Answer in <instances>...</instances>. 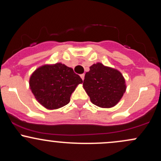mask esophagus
Segmentation results:
<instances>
[{"label":"esophagus","mask_w":161,"mask_h":161,"mask_svg":"<svg viewBox=\"0 0 161 161\" xmlns=\"http://www.w3.org/2000/svg\"><path fill=\"white\" fill-rule=\"evenodd\" d=\"M80 77L82 78V80H84V78H85V74H82V75H80Z\"/></svg>","instance_id":"1"}]
</instances>
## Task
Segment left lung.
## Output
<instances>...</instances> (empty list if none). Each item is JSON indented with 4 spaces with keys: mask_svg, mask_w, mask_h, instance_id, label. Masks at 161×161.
<instances>
[{
    "mask_svg": "<svg viewBox=\"0 0 161 161\" xmlns=\"http://www.w3.org/2000/svg\"><path fill=\"white\" fill-rule=\"evenodd\" d=\"M89 69L85 75L83 87L91 102L102 108L116 106L126 91L123 75L102 63L94 64Z\"/></svg>",
    "mask_w": 161,
    "mask_h": 161,
    "instance_id": "obj_1",
    "label": "left lung"
}]
</instances>
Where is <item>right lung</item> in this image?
<instances>
[{
	"label": "right lung",
	"mask_w": 161,
	"mask_h": 161,
	"mask_svg": "<svg viewBox=\"0 0 161 161\" xmlns=\"http://www.w3.org/2000/svg\"><path fill=\"white\" fill-rule=\"evenodd\" d=\"M80 76L72 68L62 63L45 65L35 71L29 85L35 99L48 109L65 106L76 86L82 83Z\"/></svg>",
	"instance_id": "1"
}]
</instances>
